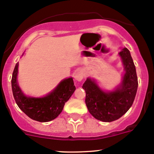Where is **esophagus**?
I'll return each instance as SVG.
<instances>
[{"instance_id":"1","label":"esophagus","mask_w":154,"mask_h":154,"mask_svg":"<svg viewBox=\"0 0 154 154\" xmlns=\"http://www.w3.org/2000/svg\"><path fill=\"white\" fill-rule=\"evenodd\" d=\"M83 76H84L83 71L81 69H77L75 71V72L74 73V79L76 80H77V81H81L83 78Z\"/></svg>"}]
</instances>
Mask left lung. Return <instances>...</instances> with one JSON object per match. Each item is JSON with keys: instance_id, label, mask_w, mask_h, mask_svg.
<instances>
[{"instance_id": "left-lung-1", "label": "left lung", "mask_w": 154, "mask_h": 154, "mask_svg": "<svg viewBox=\"0 0 154 154\" xmlns=\"http://www.w3.org/2000/svg\"><path fill=\"white\" fill-rule=\"evenodd\" d=\"M119 55L125 68L120 88L112 92H104L89 78L83 85L88 110L93 117L104 122H113L125 115L133 104L137 91L138 78L130 51L125 48Z\"/></svg>"}]
</instances>
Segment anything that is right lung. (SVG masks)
Listing matches in <instances>:
<instances>
[{
	"label": "right lung",
	"mask_w": 154,
	"mask_h": 154,
	"mask_svg": "<svg viewBox=\"0 0 154 154\" xmlns=\"http://www.w3.org/2000/svg\"><path fill=\"white\" fill-rule=\"evenodd\" d=\"M18 63L14 68L11 83L12 94L18 106L32 120L47 122L55 119L63 111L65 103L71 97L76 88L72 78L63 80L46 97L33 98L24 95L17 83Z\"/></svg>",
	"instance_id": "right-lung-1"
}]
</instances>
